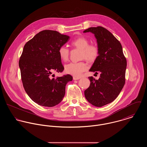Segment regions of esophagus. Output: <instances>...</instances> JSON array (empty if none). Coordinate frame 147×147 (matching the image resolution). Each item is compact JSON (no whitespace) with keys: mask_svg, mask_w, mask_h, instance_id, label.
Returning a JSON list of instances; mask_svg holds the SVG:
<instances>
[{"mask_svg":"<svg viewBox=\"0 0 147 147\" xmlns=\"http://www.w3.org/2000/svg\"><path fill=\"white\" fill-rule=\"evenodd\" d=\"M80 78H78V77H75V76H74L73 77V79L74 80H79V79H80Z\"/></svg>","mask_w":147,"mask_h":147,"instance_id":"obj_1","label":"esophagus"}]
</instances>
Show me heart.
Returning <instances> with one entry per match:
<instances>
[{
	"instance_id": "obj_1",
	"label": "heart",
	"mask_w": 147,
	"mask_h": 147,
	"mask_svg": "<svg viewBox=\"0 0 147 147\" xmlns=\"http://www.w3.org/2000/svg\"><path fill=\"white\" fill-rule=\"evenodd\" d=\"M71 45L81 50L80 57L88 62L94 61L98 56L99 50L97 45H89V40L84 37H79L74 40ZM58 53L60 58L63 61H66L69 57V50L64 46L59 47ZM88 69V65L84 62H71L65 65V71L67 74L74 76H80L83 72Z\"/></svg>"
}]
</instances>
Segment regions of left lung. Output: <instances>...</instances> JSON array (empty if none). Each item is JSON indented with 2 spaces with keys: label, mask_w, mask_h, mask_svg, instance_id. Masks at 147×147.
I'll list each match as a JSON object with an SVG mask.
<instances>
[{
  "label": "left lung",
  "mask_w": 147,
  "mask_h": 147,
  "mask_svg": "<svg viewBox=\"0 0 147 147\" xmlns=\"http://www.w3.org/2000/svg\"><path fill=\"white\" fill-rule=\"evenodd\" d=\"M83 32L94 34L99 50L89 71L100 72L98 80L88 78L90 84L84 94L90 104L102 107L113 102L123 88L127 61L121 43L108 30L102 26L91 27Z\"/></svg>",
  "instance_id": "8db88e82"
}]
</instances>
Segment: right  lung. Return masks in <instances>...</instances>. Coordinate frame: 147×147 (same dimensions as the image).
Returning <instances> with one entry per match:
<instances>
[{"mask_svg": "<svg viewBox=\"0 0 147 147\" xmlns=\"http://www.w3.org/2000/svg\"><path fill=\"white\" fill-rule=\"evenodd\" d=\"M69 38L57 31L45 30L24 47L19 63L21 80L27 94L38 105L53 107L59 104L64 96L66 84L72 80L70 75L51 77L53 72H62L64 69L58 50Z\"/></svg>", "mask_w": 147, "mask_h": 147, "instance_id": "obj_1", "label": "right lung"}]
</instances>
